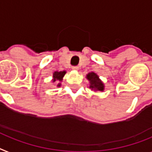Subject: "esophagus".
<instances>
[{
    "instance_id": "1",
    "label": "esophagus",
    "mask_w": 152,
    "mask_h": 152,
    "mask_svg": "<svg viewBox=\"0 0 152 152\" xmlns=\"http://www.w3.org/2000/svg\"><path fill=\"white\" fill-rule=\"evenodd\" d=\"M72 69H73V70H78V69H79V66H72Z\"/></svg>"
}]
</instances>
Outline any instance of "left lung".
Segmentation results:
<instances>
[{
  "label": "left lung",
  "mask_w": 152,
  "mask_h": 152,
  "mask_svg": "<svg viewBox=\"0 0 152 152\" xmlns=\"http://www.w3.org/2000/svg\"><path fill=\"white\" fill-rule=\"evenodd\" d=\"M86 78L90 81V88H91V90H100V91L104 90V84L100 81L99 76L96 74L94 72H90L86 76Z\"/></svg>",
  "instance_id": "8db88e82"
}]
</instances>
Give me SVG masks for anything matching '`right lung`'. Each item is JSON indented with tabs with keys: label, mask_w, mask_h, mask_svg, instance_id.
<instances>
[{
	"label": "right lung",
	"mask_w": 152,
	"mask_h": 152,
	"mask_svg": "<svg viewBox=\"0 0 152 152\" xmlns=\"http://www.w3.org/2000/svg\"><path fill=\"white\" fill-rule=\"evenodd\" d=\"M66 74V71H62V72H55L54 74H53V82L55 81H62V77L65 76ZM61 84L58 83V86H60Z\"/></svg>",
	"instance_id": "add662e5"
}]
</instances>
